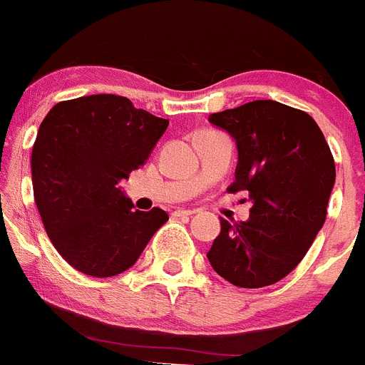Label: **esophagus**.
I'll return each instance as SVG.
<instances>
[{
	"label": "esophagus",
	"instance_id": "34e87169",
	"mask_svg": "<svg viewBox=\"0 0 365 365\" xmlns=\"http://www.w3.org/2000/svg\"><path fill=\"white\" fill-rule=\"evenodd\" d=\"M192 214L193 210H186V208H177V210H173V215H175V217H190Z\"/></svg>",
	"mask_w": 365,
	"mask_h": 365
}]
</instances>
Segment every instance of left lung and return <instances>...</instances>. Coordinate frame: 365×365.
I'll use <instances>...</instances> for the list:
<instances>
[{"label": "left lung", "instance_id": "8db88e82", "mask_svg": "<svg viewBox=\"0 0 365 365\" xmlns=\"http://www.w3.org/2000/svg\"><path fill=\"white\" fill-rule=\"evenodd\" d=\"M208 122L235 140V180L248 192L247 221L221 217L206 257L235 287L259 289L296 269L324 227L334 186V159L314 118L274 100L212 113Z\"/></svg>", "mask_w": 365, "mask_h": 365}]
</instances>
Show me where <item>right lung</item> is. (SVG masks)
I'll list each match as a JSON object with an SVG mask.
<instances>
[{
	"label": "right lung",
	"instance_id": "right-lung-1",
	"mask_svg": "<svg viewBox=\"0 0 365 365\" xmlns=\"http://www.w3.org/2000/svg\"><path fill=\"white\" fill-rule=\"evenodd\" d=\"M166 128V118L117 95L66 100L47 113L32 148V188L47 235L71 267L117 276L168 221L163 208L135 210L120 186Z\"/></svg>",
	"mask_w": 365,
	"mask_h": 365
}]
</instances>
